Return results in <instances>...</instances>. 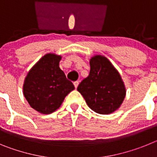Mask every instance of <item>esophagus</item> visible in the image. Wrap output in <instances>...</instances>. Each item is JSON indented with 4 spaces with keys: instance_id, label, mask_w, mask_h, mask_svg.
Returning <instances> with one entry per match:
<instances>
[{
    "instance_id": "esophagus-1",
    "label": "esophagus",
    "mask_w": 157,
    "mask_h": 157,
    "mask_svg": "<svg viewBox=\"0 0 157 157\" xmlns=\"http://www.w3.org/2000/svg\"><path fill=\"white\" fill-rule=\"evenodd\" d=\"M78 81H75V82H74V86H75V89L77 88L78 87Z\"/></svg>"
}]
</instances>
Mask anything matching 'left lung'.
I'll return each mask as SVG.
<instances>
[{"instance_id":"1","label":"left lung","mask_w":157,"mask_h":157,"mask_svg":"<svg viewBox=\"0 0 157 157\" xmlns=\"http://www.w3.org/2000/svg\"><path fill=\"white\" fill-rule=\"evenodd\" d=\"M90 64V75L79 83L78 91L93 111L99 114L112 113L120 108L125 98L121 77L105 56H94Z\"/></svg>"}]
</instances>
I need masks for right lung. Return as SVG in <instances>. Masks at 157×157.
Here are the masks:
<instances>
[{
    "label": "right lung",
    "mask_w": 157,
    "mask_h": 157,
    "mask_svg": "<svg viewBox=\"0 0 157 157\" xmlns=\"http://www.w3.org/2000/svg\"><path fill=\"white\" fill-rule=\"evenodd\" d=\"M60 59L61 56L46 54L25 78V98L31 108L43 114H50L59 109L65 97L75 89L59 68Z\"/></svg>",
    "instance_id": "obj_1"
}]
</instances>
